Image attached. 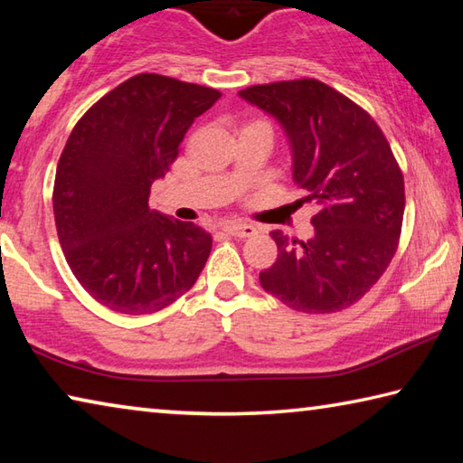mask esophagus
I'll use <instances>...</instances> for the list:
<instances>
[{
    "label": "esophagus",
    "instance_id": "34e87169",
    "mask_svg": "<svg viewBox=\"0 0 463 463\" xmlns=\"http://www.w3.org/2000/svg\"><path fill=\"white\" fill-rule=\"evenodd\" d=\"M221 229L224 232L232 234V237H241V239H249L253 237V234H257V229L253 224H245V222H224Z\"/></svg>",
    "mask_w": 463,
    "mask_h": 463
}]
</instances>
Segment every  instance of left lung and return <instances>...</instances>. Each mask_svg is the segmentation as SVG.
Masks as SVG:
<instances>
[{"mask_svg": "<svg viewBox=\"0 0 463 463\" xmlns=\"http://www.w3.org/2000/svg\"><path fill=\"white\" fill-rule=\"evenodd\" d=\"M239 96L281 124L294 182L318 206L312 239L271 232L279 255L260 273L263 289L308 315L351 307L382 278L401 239L404 177L386 137L364 108L318 80L253 85Z\"/></svg>", "mask_w": 463, "mask_h": 463, "instance_id": "obj_1", "label": "left lung"}]
</instances>
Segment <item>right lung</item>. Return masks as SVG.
Returning a JSON list of instances; mask_svg holds the SVG:
<instances>
[{
  "label": "right lung",
  "instance_id": "right-lung-1",
  "mask_svg": "<svg viewBox=\"0 0 463 463\" xmlns=\"http://www.w3.org/2000/svg\"><path fill=\"white\" fill-rule=\"evenodd\" d=\"M221 91L140 73L98 99L69 137L54 175V224L91 298L120 315H151L190 289L213 237L148 208L187 128Z\"/></svg>",
  "mask_w": 463,
  "mask_h": 463
}]
</instances>
